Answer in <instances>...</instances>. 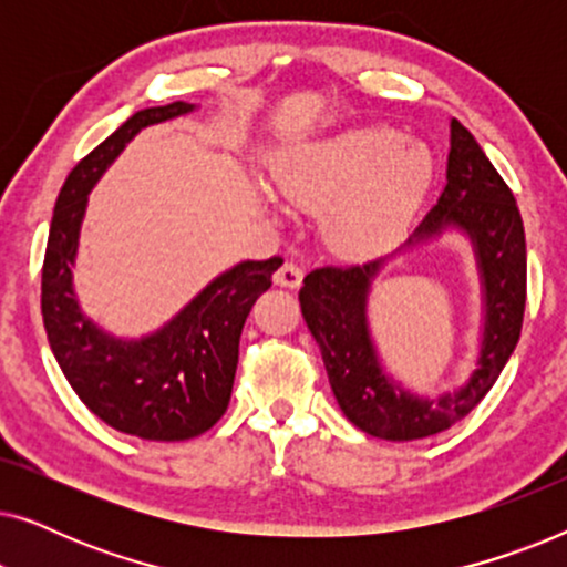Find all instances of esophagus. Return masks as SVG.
Masks as SVG:
<instances>
[{
    "label": "esophagus",
    "mask_w": 567,
    "mask_h": 567,
    "mask_svg": "<svg viewBox=\"0 0 567 567\" xmlns=\"http://www.w3.org/2000/svg\"><path fill=\"white\" fill-rule=\"evenodd\" d=\"M301 278H305V270H301V266H297V262H291V260H286L284 266L274 274V281L278 286H286V289H299Z\"/></svg>",
    "instance_id": "34e87169"
}]
</instances>
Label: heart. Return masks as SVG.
<instances>
[{"label":"heart","instance_id":"b5f03b06","mask_svg":"<svg viewBox=\"0 0 567 567\" xmlns=\"http://www.w3.org/2000/svg\"><path fill=\"white\" fill-rule=\"evenodd\" d=\"M433 173L423 144L394 128H353L291 152L276 173L286 200L328 212L330 243L348 255L384 250L408 227Z\"/></svg>","mask_w":567,"mask_h":567}]
</instances>
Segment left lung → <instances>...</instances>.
<instances>
[{
    "label": "left lung",
    "instance_id": "obj_1",
    "mask_svg": "<svg viewBox=\"0 0 567 567\" xmlns=\"http://www.w3.org/2000/svg\"><path fill=\"white\" fill-rule=\"evenodd\" d=\"M454 227L475 247L483 278V346L477 369L456 392L425 400L379 367L367 322V297L382 260L324 266L307 274L301 315L320 343L332 394L355 429L386 441H413L452 429L480 405L514 353L526 307V239L516 198L475 136L452 121L446 185L408 245Z\"/></svg>",
    "mask_w": 567,
    "mask_h": 567
}]
</instances>
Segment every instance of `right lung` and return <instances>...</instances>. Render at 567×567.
Returning a JSON list of instances; mask_svg holds the SVG:
<instances>
[{"instance_id": "right-lung-1", "label": "right lung", "mask_w": 567, "mask_h": 567, "mask_svg": "<svg viewBox=\"0 0 567 567\" xmlns=\"http://www.w3.org/2000/svg\"><path fill=\"white\" fill-rule=\"evenodd\" d=\"M190 111L183 100L138 111L76 162L53 208L41 276L45 336L76 398L111 429L150 441L200 436L227 413L243 324L284 262L278 255L239 262L142 340L107 336L82 315L72 266L87 193L138 131Z\"/></svg>"}]
</instances>
